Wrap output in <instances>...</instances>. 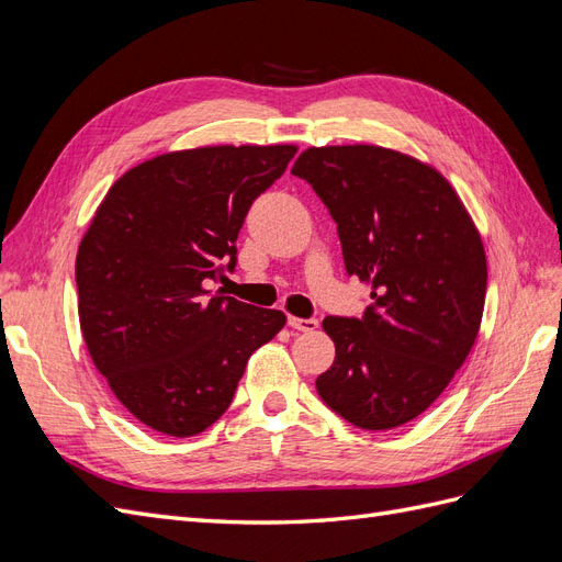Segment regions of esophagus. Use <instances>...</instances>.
<instances>
[{"label":"esophagus","instance_id":"34e87169","mask_svg":"<svg viewBox=\"0 0 562 562\" xmlns=\"http://www.w3.org/2000/svg\"><path fill=\"white\" fill-rule=\"evenodd\" d=\"M288 326L302 330V333H312L318 328V318H297V316H288Z\"/></svg>","mask_w":562,"mask_h":562}]
</instances>
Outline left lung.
<instances>
[{
	"mask_svg": "<svg viewBox=\"0 0 562 562\" xmlns=\"http://www.w3.org/2000/svg\"><path fill=\"white\" fill-rule=\"evenodd\" d=\"M293 176L326 203L347 274L370 283L372 300L361 318H323L335 361L318 396L359 429L401 427L443 394L479 335L481 234L436 168L394 149L310 147Z\"/></svg>",
	"mask_w": 562,
	"mask_h": 562,
	"instance_id": "obj_1",
	"label": "left lung"
}]
</instances>
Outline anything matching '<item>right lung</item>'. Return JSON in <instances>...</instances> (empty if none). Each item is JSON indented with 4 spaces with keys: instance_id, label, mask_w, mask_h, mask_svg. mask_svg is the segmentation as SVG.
Returning <instances> with one entry per match:
<instances>
[{
    "instance_id": "1",
    "label": "right lung",
    "mask_w": 562,
    "mask_h": 562,
    "mask_svg": "<svg viewBox=\"0 0 562 562\" xmlns=\"http://www.w3.org/2000/svg\"><path fill=\"white\" fill-rule=\"evenodd\" d=\"M295 151H171L131 168L98 206L75 265L81 335L114 396L149 429L176 438L209 429L250 353L285 326L283 312L206 285L234 271L248 209Z\"/></svg>"
}]
</instances>
